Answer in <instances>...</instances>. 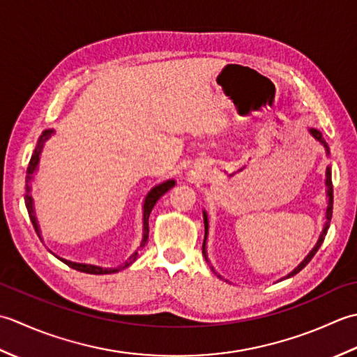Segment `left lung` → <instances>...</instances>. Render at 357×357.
Wrapping results in <instances>:
<instances>
[{
    "instance_id": "1",
    "label": "left lung",
    "mask_w": 357,
    "mask_h": 357,
    "mask_svg": "<svg viewBox=\"0 0 357 357\" xmlns=\"http://www.w3.org/2000/svg\"><path fill=\"white\" fill-rule=\"evenodd\" d=\"M308 132L312 135V138H314V140H317V142L321 143L322 146L325 148V151H326V155H330V148H328V144H326V142L324 140V137H322V132H321V130H317V129H312V128H311V129H308ZM325 186H326V211H325V223H324V228H322L321 236H319L316 245L312 246L311 251L307 254V256L303 257V260L301 261V264L297 265L293 271H289L287 275H283L282 279H279V282H280V280H285V279H289V278H293V275H296L297 273L302 271L303 268L308 265V261H310L312 257H314V254L317 252V250L321 248V245L324 243L326 232H328V228H330L331 215H333V181H331V166H326V172H325ZM203 222H205V240H203V256H205V260H206L208 264H209L208 251H206V240H208V232H209V222H208V214H206V211H203ZM211 270H213V271L215 273V270H214L213 266H211ZM215 274H217V273H215ZM217 275H219L220 279H223L220 274H217Z\"/></svg>"
}]
</instances>
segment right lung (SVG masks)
<instances>
[{"mask_svg": "<svg viewBox=\"0 0 357 357\" xmlns=\"http://www.w3.org/2000/svg\"><path fill=\"white\" fill-rule=\"evenodd\" d=\"M55 134V129H46L43 130V134L40 135L38 142H36V146L32 152V157H31V162H29V166H27V174H26V195H24V200H26V208H27V213H29V217H31V222L33 225V228L36 231V234H38V237L43 240L41 237V229H40V225H38V220H36V215H35V208H33V197H32V181H33V176L35 172L38 171V165H40V158H41V152H43V148H45V143L49 140L50 137H52ZM176 186V180L174 178H169L163 181V183H158L155 185L154 188L151 189V191L146 194V197H144V202H143V237H142V242H140V246L130 254L129 259L125 260V264L119 265L117 268H103V266H97V265H89V264H77V261H70V260H66L63 257H58L56 254H54V256L56 259H60L63 264H66L68 266L74 268V270L77 271H82V273H87V274H112V273H119L120 270H125V268H128L129 265H132L134 261L137 260L138 257V252H140V250L144 248V245L148 243V237H149V214L152 208L155 206V203L158 202V199L162 197L163 194H166L169 191L171 188Z\"/></svg>", "mask_w": 357, "mask_h": 357, "instance_id": "obj_1", "label": "right lung"}]
</instances>
